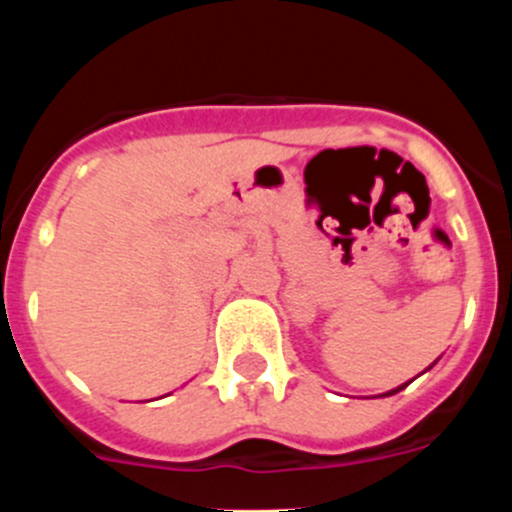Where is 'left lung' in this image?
Returning <instances> with one entry per match:
<instances>
[{
    "label": "left lung",
    "instance_id": "obj_1",
    "mask_svg": "<svg viewBox=\"0 0 512 512\" xmlns=\"http://www.w3.org/2000/svg\"><path fill=\"white\" fill-rule=\"evenodd\" d=\"M436 361H438V359H436ZM436 361H433V364H436ZM433 364H431V366H433ZM431 366H428V369H431ZM428 369H426V371H428ZM414 379H416V376H414ZM414 379H411V381H414ZM411 381H406V384H411ZM406 384H401V386H396V389H391V391H386V394H379V396H391V394H399V391H401V389H406Z\"/></svg>",
    "mask_w": 512,
    "mask_h": 512
}]
</instances>
